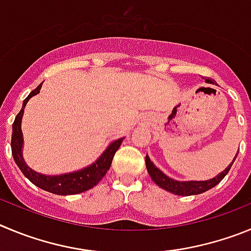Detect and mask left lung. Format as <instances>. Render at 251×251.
<instances>
[{
	"mask_svg": "<svg viewBox=\"0 0 251 251\" xmlns=\"http://www.w3.org/2000/svg\"><path fill=\"white\" fill-rule=\"evenodd\" d=\"M206 82L214 83L213 81L209 80V78H206ZM236 156H238V153H236ZM235 159L232 160V162L235 161ZM232 162L224 171H223V173H220L218 176H215L214 179L205 180V181H177V180L170 179V177L165 175L161 170H159V169L152 164V161H151L150 157H149L148 155H146L145 159L146 169H148V173L150 174L152 181L156 185H159V186L161 187V189H164V190H168L170 191V193L175 194V195L181 196L198 195V194H202L205 193V191L210 190V189H213L214 186H216V185L226 176L230 168H231Z\"/></svg>",
	"mask_w": 251,
	"mask_h": 251,
	"instance_id": "1",
	"label": "left lung"
}]
</instances>
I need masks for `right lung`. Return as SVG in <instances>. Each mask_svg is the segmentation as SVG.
I'll return each mask as SVG.
<instances>
[{"instance_id": "add662e5", "label": "right lung", "mask_w": 251, "mask_h": 251, "mask_svg": "<svg viewBox=\"0 0 251 251\" xmlns=\"http://www.w3.org/2000/svg\"><path fill=\"white\" fill-rule=\"evenodd\" d=\"M42 83H40L32 92L24 100L22 103L21 111L17 114L15 121L12 125V137H11V149H12V155L15 162L20 168L27 179L30 180L32 184L36 186L41 187L44 190L49 191V193L56 194V195H75V194L83 193V191L90 190L95 185H98L100 180L102 179L105 174L111 166L112 159L114 155L119 148H120L121 142H123L124 137L119 140H115L107 146L105 151L102 152L100 157H99L94 164H91L87 168L82 169V170L75 171V173L64 174V175H56V176H49L42 175L32 169L28 168L25 162L24 157H22V145H24V137H22V130H21V121L22 116H24L25 106L28 102L32 96L37 95L41 90Z\"/></svg>"}]
</instances>
